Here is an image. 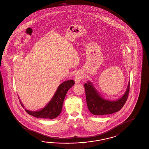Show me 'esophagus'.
Listing matches in <instances>:
<instances>
[{"label": "esophagus", "instance_id": "1", "mask_svg": "<svg viewBox=\"0 0 149 149\" xmlns=\"http://www.w3.org/2000/svg\"><path fill=\"white\" fill-rule=\"evenodd\" d=\"M82 78V75L81 74L80 72H77V74L75 75L74 80L77 84H79Z\"/></svg>", "mask_w": 149, "mask_h": 149}]
</instances>
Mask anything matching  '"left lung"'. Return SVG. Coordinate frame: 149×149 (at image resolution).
<instances>
[{"label":"left lung","instance_id":"1","mask_svg":"<svg viewBox=\"0 0 149 149\" xmlns=\"http://www.w3.org/2000/svg\"><path fill=\"white\" fill-rule=\"evenodd\" d=\"M130 83L129 82L126 91L123 97L115 101L109 100L103 98L90 81L85 84L86 102L90 112L96 116H102L120 111L125 105L129 96Z\"/></svg>","mask_w":149,"mask_h":149}]
</instances>
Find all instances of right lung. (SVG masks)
<instances>
[{
  "label": "right lung",
  "mask_w": 149,
  "mask_h": 149,
  "mask_svg": "<svg viewBox=\"0 0 149 149\" xmlns=\"http://www.w3.org/2000/svg\"><path fill=\"white\" fill-rule=\"evenodd\" d=\"M74 84L75 82L72 80L64 81L58 86L51 100L43 109L34 112L25 109L26 112L29 115L36 118L50 119L56 118L60 115L62 111L63 103L67 93ZM20 102L22 107H24V105L22 104L20 101Z\"/></svg>",
  "instance_id": "add662e5"
}]
</instances>
